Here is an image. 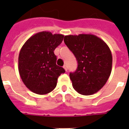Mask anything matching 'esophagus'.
I'll return each instance as SVG.
<instances>
[{
  "label": "esophagus",
  "mask_w": 129,
  "mask_h": 129,
  "mask_svg": "<svg viewBox=\"0 0 129 129\" xmlns=\"http://www.w3.org/2000/svg\"><path fill=\"white\" fill-rule=\"evenodd\" d=\"M63 68H64V70H66V71L68 70V66H67V65H64V66H63Z\"/></svg>",
  "instance_id": "34e87169"
}]
</instances>
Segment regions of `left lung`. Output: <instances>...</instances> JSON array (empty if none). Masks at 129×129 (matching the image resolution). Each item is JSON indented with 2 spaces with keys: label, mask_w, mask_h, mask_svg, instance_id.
Instances as JSON below:
<instances>
[{
  "label": "left lung",
  "mask_w": 129,
  "mask_h": 129,
  "mask_svg": "<svg viewBox=\"0 0 129 129\" xmlns=\"http://www.w3.org/2000/svg\"><path fill=\"white\" fill-rule=\"evenodd\" d=\"M63 41L78 63L76 72L70 74L73 88L85 96L96 93L106 84L112 71L110 48L92 34L66 35Z\"/></svg>",
  "instance_id": "1"
}]
</instances>
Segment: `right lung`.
<instances>
[{"label": "right lung", "instance_id": "right-lung-1", "mask_svg": "<svg viewBox=\"0 0 129 129\" xmlns=\"http://www.w3.org/2000/svg\"><path fill=\"white\" fill-rule=\"evenodd\" d=\"M63 35L42 31L31 36L23 45L19 55V72L21 80L31 92L37 94L51 92L65 70L57 66L55 49Z\"/></svg>", "mask_w": 129, "mask_h": 129}]
</instances>
